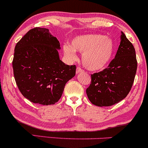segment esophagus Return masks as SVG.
I'll return each mask as SVG.
<instances>
[{
	"label": "esophagus",
	"instance_id": "34e87169",
	"mask_svg": "<svg viewBox=\"0 0 148 148\" xmlns=\"http://www.w3.org/2000/svg\"><path fill=\"white\" fill-rule=\"evenodd\" d=\"M84 72V70H83L82 69L80 68V67H77L76 68V74H81V73Z\"/></svg>",
	"mask_w": 148,
	"mask_h": 148
}]
</instances>
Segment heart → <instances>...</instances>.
<instances>
[{"mask_svg":"<svg viewBox=\"0 0 148 148\" xmlns=\"http://www.w3.org/2000/svg\"><path fill=\"white\" fill-rule=\"evenodd\" d=\"M115 43L111 37L98 34L74 37L71 46L64 45V55L71 60L76 58L75 51L82 54V63L88 70L99 71L108 65L113 58Z\"/></svg>","mask_w":148,"mask_h":148,"instance_id":"1","label":"heart"}]
</instances>
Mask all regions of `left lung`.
<instances>
[{
	"label": "left lung",
	"instance_id": "obj_1",
	"mask_svg": "<svg viewBox=\"0 0 148 148\" xmlns=\"http://www.w3.org/2000/svg\"><path fill=\"white\" fill-rule=\"evenodd\" d=\"M137 69L135 49L121 32L115 58L101 72L91 75L86 90L88 99L97 106H110L125 99L133 85Z\"/></svg>",
	"mask_w": 148,
	"mask_h": 148
}]
</instances>
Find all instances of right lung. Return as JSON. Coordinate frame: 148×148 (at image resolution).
<instances>
[{
    "mask_svg": "<svg viewBox=\"0 0 148 148\" xmlns=\"http://www.w3.org/2000/svg\"><path fill=\"white\" fill-rule=\"evenodd\" d=\"M60 42L47 28L30 30L16 44L12 61L16 84L23 97L42 105L56 103L76 66L60 60Z\"/></svg>",
    "mask_w": 148,
    "mask_h": 148,
    "instance_id": "right-lung-1",
    "label": "right lung"
}]
</instances>
